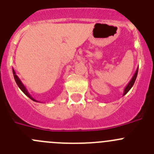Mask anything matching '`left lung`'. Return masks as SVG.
<instances>
[{"label": "left lung", "mask_w": 154, "mask_h": 154, "mask_svg": "<svg viewBox=\"0 0 154 154\" xmlns=\"http://www.w3.org/2000/svg\"><path fill=\"white\" fill-rule=\"evenodd\" d=\"M137 72H138V67H137V69H136V71H135V73H134V75H133V77H132V78H131V81H130L129 82H128V84L127 85H126V87H125V89H124L123 94H122V96H124V95H125V94H126L128 93V91H129V90H130V89H131V88H132L133 85H134V82H135V80H136V78H137Z\"/></svg>", "instance_id": "1"}]
</instances>
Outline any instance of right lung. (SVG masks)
I'll return each instance as SVG.
<instances>
[{"mask_svg":"<svg viewBox=\"0 0 154 154\" xmlns=\"http://www.w3.org/2000/svg\"><path fill=\"white\" fill-rule=\"evenodd\" d=\"M13 74H14V79H15V81H16V82H17V85H18V87L20 88V89H21L22 91H23V93H24L26 95V96L29 97L30 98V99H32V100H34V101H35V102H38L37 100H36L35 99H34V98L32 97V95H31L29 93V91H28V90H27V89H26V88L25 87L24 85L23 84V82H21V80H20V78H19L18 76L17 75V74H16V72H15V71H14V69H13Z\"/></svg>","mask_w":154,"mask_h":154,"instance_id":"1","label":"right lung"}]
</instances>
